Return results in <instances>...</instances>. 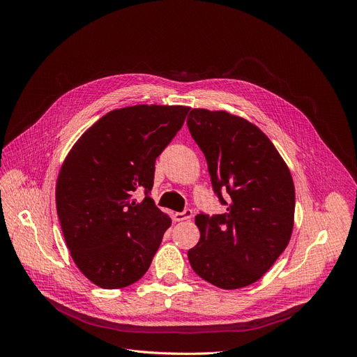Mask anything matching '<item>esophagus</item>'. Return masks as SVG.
Returning a JSON list of instances; mask_svg holds the SVG:
<instances>
[{"mask_svg": "<svg viewBox=\"0 0 357 357\" xmlns=\"http://www.w3.org/2000/svg\"><path fill=\"white\" fill-rule=\"evenodd\" d=\"M192 210L191 208H185L182 213H175V220L183 221V220H190L192 217Z\"/></svg>", "mask_w": 357, "mask_h": 357, "instance_id": "1", "label": "esophagus"}]
</instances>
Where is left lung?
<instances>
[{
	"mask_svg": "<svg viewBox=\"0 0 357 357\" xmlns=\"http://www.w3.org/2000/svg\"><path fill=\"white\" fill-rule=\"evenodd\" d=\"M186 124L207 159L213 191L227 207L224 214L195 217L201 237L188 250L191 268L218 288L248 287L289 243L295 211L291 172L264 131L245 119L195 108ZM222 193L229 197L224 200Z\"/></svg>",
	"mask_w": 357,
	"mask_h": 357,
	"instance_id": "left-lung-1",
	"label": "left lung"
}]
</instances>
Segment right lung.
Returning a JSON list of instances; mask_svg holds the SVG:
<instances>
[{
    "label": "right lung",
    "mask_w": 357,
    "mask_h": 357,
    "mask_svg": "<svg viewBox=\"0 0 357 357\" xmlns=\"http://www.w3.org/2000/svg\"><path fill=\"white\" fill-rule=\"evenodd\" d=\"M190 107L135 105L109 111L70 149L56 183V208L79 271L105 289L147 272L171 218L150 198L155 162ZM136 190L145 198L137 203Z\"/></svg>",
    "instance_id": "1"
}]
</instances>
